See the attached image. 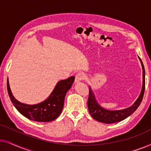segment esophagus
<instances>
[{"label": "esophagus", "mask_w": 151, "mask_h": 151, "mask_svg": "<svg viewBox=\"0 0 151 151\" xmlns=\"http://www.w3.org/2000/svg\"><path fill=\"white\" fill-rule=\"evenodd\" d=\"M86 78V75L82 72H79L76 75V82L83 80Z\"/></svg>", "instance_id": "esophagus-1"}]
</instances>
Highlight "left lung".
I'll return each mask as SVG.
<instances>
[{
	"mask_svg": "<svg viewBox=\"0 0 151 151\" xmlns=\"http://www.w3.org/2000/svg\"><path fill=\"white\" fill-rule=\"evenodd\" d=\"M140 59V58H139ZM142 63V69H143V85H142V89L140 93L139 98L135 101V102L129 108L123 109L119 111H109L106 109H103L96 102L95 99L94 95L92 91L89 88V93H88V98L87 101L88 109L89 113L91 115L93 118L96 119L97 121L100 122L112 124L115 122H118L123 119H124L130 116L131 114L135 112L136 109L138 108L141 104L142 99L144 97V90H145V70H144V65L140 59Z\"/></svg>",
	"mask_w": 151,
	"mask_h": 151,
	"instance_id": "1",
	"label": "left lung"
}]
</instances>
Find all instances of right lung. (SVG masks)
Instances as JSON below:
<instances>
[{
  "label": "right lung",
  "instance_id": "right-lung-1",
  "mask_svg": "<svg viewBox=\"0 0 151 151\" xmlns=\"http://www.w3.org/2000/svg\"><path fill=\"white\" fill-rule=\"evenodd\" d=\"M75 76L58 82L50 96L44 102L34 105L22 104L16 100L10 90L9 82H7V91L12 102L16 109L27 118L36 122H48L54 120L60 115L64 106L66 93L71 87Z\"/></svg>",
  "mask_w": 151,
  "mask_h": 151
}]
</instances>
